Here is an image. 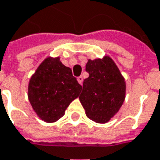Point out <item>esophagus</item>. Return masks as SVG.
I'll return each instance as SVG.
<instances>
[{
	"mask_svg": "<svg viewBox=\"0 0 160 160\" xmlns=\"http://www.w3.org/2000/svg\"><path fill=\"white\" fill-rule=\"evenodd\" d=\"M77 80H78V82H79L80 85H82V83H83V77H78V78H77Z\"/></svg>",
	"mask_w": 160,
	"mask_h": 160,
	"instance_id": "esophagus-1",
	"label": "esophagus"
}]
</instances>
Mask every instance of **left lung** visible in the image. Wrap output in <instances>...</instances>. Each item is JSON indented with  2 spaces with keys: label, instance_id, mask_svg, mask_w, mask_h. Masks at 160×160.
<instances>
[{
  "label": "left lung",
  "instance_id": "left-lung-1",
  "mask_svg": "<svg viewBox=\"0 0 160 160\" xmlns=\"http://www.w3.org/2000/svg\"><path fill=\"white\" fill-rule=\"evenodd\" d=\"M80 95L86 114L97 123H107L122 106L126 95V82L118 67L110 57L88 60Z\"/></svg>",
  "mask_w": 160,
  "mask_h": 160
}]
</instances>
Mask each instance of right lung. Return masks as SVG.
I'll use <instances>...</instances> for the list:
<instances>
[{
    "instance_id": "right-lung-1",
    "label": "right lung",
    "mask_w": 160,
    "mask_h": 160,
    "mask_svg": "<svg viewBox=\"0 0 160 160\" xmlns=\"http://www.w3.org/2000/svg\"><path fill=\"white\" fill-rule=\"evenodd\" d=\"M81 89L71 68L62 64L59 57H48L30 79L28 99L42 120L53 123L65 114L70 103L79 97Z\"/></svg>"
}]
</instances>
